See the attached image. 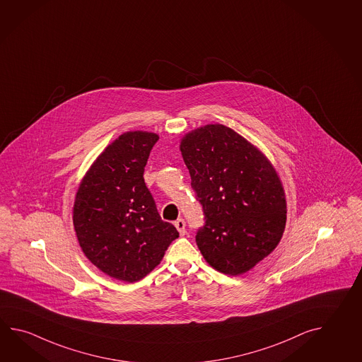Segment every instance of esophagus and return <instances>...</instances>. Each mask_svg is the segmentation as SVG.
<instances>
[{
  "label": "esophagus",
  "instance_id": "esophagus-1",
  "mask_svg": "<svg viewBox=\"0 0 362 362\" xmlns=\"http://www.w3.org/2000/svg\"><path fill=\"white\" fill-rule=\"evenodd\" d=\"M174 224H175V227H177V230H179V233H180V235H182V236H183V235H185V219H182V218H180V219H177V221H175V223H174Z\"/></svg>",
  "mask_w": 362,
  "mask_h": 362
}]
</instances>
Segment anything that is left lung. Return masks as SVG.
Here are the masks:
<instances>
[{
  "label": "left lung",
  "instance_id": "obj_1",
  "mask_svg": "<svg viewBox=\"0 0 362 362\" xmlns=\"http://www.w3.org/2000/svg\"><path fill=\"white\" fill-rule=\"evenodd\" d=\"M180 151L205 224L196 243L215 269L247 272L277 246L286 223L284 188L257 148L223 125L187 134Z\"/></svg>",
  "mask_w": 362,
  "mask_h": 362
}]
</instances>
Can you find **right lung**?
Instances as JSON below:
<instances>
[{"label": "right lung", "instance_id": "obj_1", "mask_svg": "<svg viewBox=\"0 0 362 362\" xmlns=\"http://www.w3.org/2000/svg\"><path fill=\"white\" fill-rule=\"evenodd\" d=\"M157 141L153 133L122 134L98 157L76 194L74 230L82 251L117 280L147 276L179 237L161 219L143 177Z\"/></svg>", "mask_w": 362, "mask_h": 362}]
</instances>
